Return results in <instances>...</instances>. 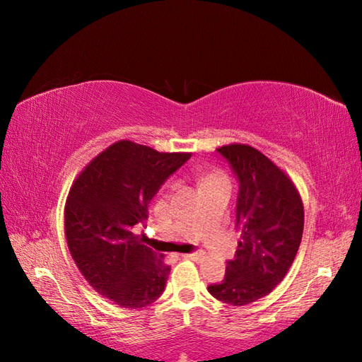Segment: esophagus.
Listing matches in <instances>:
<instances>
[{
	"mask_svg": "<svg viewBox=\"0 0 362 362\" xmlns=\"http://www.w3.org/2000/svg\"><path fill=\"white\" fill-rule=\"evenodd\" d=\"M204 257L202 252H193V253H187V255H183V258H188V259H193V261H199Z\"/></svg>",
	"mask_w": 362,
	"mask_h": 362,
	"instance_id": "esophagus-1",
	"label": "esophagus"
}]
</instances>
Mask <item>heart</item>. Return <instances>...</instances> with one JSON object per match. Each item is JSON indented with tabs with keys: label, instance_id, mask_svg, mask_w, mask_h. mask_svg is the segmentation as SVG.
<instances>
[{
	"label": "heart",
	"instance_id": "1",
	"mask_svg": "<svg viewBox=\"0 0 362 362\" xmlns=\"http://www.w3.org/2000/svg\"><path fill=\"white\" fill-rule=\"evenodd\" d=\"M222 182H228V177L222 173V171H211L209 175L204 179V188L213 185V183H222Z\"/></svg>",
	"mask_w": 362,
	"mask_h": 362
}]
</instances>
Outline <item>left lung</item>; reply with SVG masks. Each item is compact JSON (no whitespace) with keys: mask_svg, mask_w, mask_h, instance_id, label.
<instances>
[{"mask_svg":"<svg viewBox=\"0 0 362 362\" xmlns=\"http://www.w3.org/2000/svg\"><path fill=\"white\" fill-rule=\"evenodd\" d=\"M238 180L236 228L241 241L226 276L209 286L221 302L243 306L271 294L302 243L303 204L289 177L259 151L228 144L216 151Z\"/></svg>","mask_w":362,"mask_h":362,"instance_id":"left-lung-1","label":"left lung"}]
</instances>
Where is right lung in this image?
<instances>
[{"instance_id": "1", "label": "right lung", "mask_w": 362, "mask_h": 362, "mask_svg": "<svg viewBox=\"0 0 362 362\" xmlns=\"http://www.w3.org/2000/svg\"><path fill=\"white\" fill-rule=\"evenodd\" d=\"M191 153H166L122 140L99 153L73 183L65 235L90 286L122 308H144L163 294L171 267L135 235L169 175Z\"/></svg>"}]
</instances>
